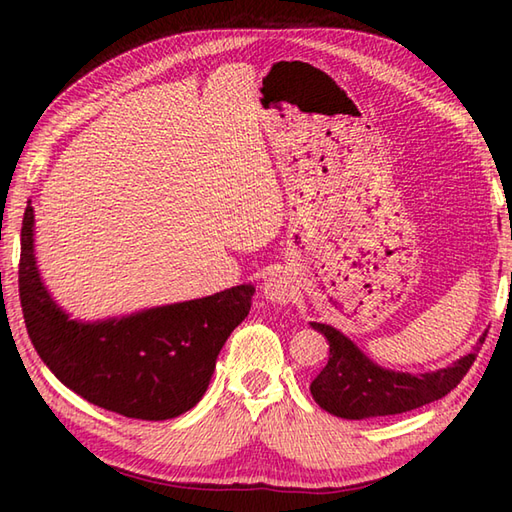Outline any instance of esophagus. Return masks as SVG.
<instances>
[{
	"label": "esophagus",
	"mask_w": 512,
	"mask_h": 512,
	"mask_svg": "<svg viewBox=\"0 0 512 512\" xmlns=\"http://www.w3.org/2000/svg\"><path fill=\"white\" fill-rule=\"evenodd\" d=\"M264 297L273 303H288L292 297L290 277L284 273H273L264 279Z\"/></svg>",
	"instance_id": "obj_1"
}]
</instances>
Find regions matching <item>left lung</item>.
<instances>
[{
  "label": "left lung",
  "mask_w": 512,
  "mask_h": 512,
  "mask_svg": "<svg viewBox=\"0 0 512 512\" xmlns=\"http://www.w3.org/2000/svg\"><path fill=\"white\" fill-rule=\"evenodd\" d=\"M310 325L330 343L328 365L310 383V394L321 409L345 420L396 416V413L418 409L447 396L471 369L477 356L475 352L480 350L486 336H480L471 354L458 358L449 367L436 369V372L407 374L380 367L332 325L317 321Z\"/></svg>",
  "instance_id": "left-lung-1"
}]
</instances>
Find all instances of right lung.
I'll return each instance as SVG.
<instances>
[{
  "instance_id": "1",
  "label": "right lung",
  "mask_w": 512,
  "mask_h": 512,
  "mask_svg": "<svg viewBox=\"0 0 512 512\" xmlns=\"http://www.w3.org/2000/svg\"><path fill=\"white\" fill-rule=\"evenodd\" d=\"M255 288L99 321L72 319L43 284L35 211L21 226L19 299L30 341L61 383L92 405L138 420H169L202 400L228 336L248 317Z\"/></svg>"
}]
</instances>
